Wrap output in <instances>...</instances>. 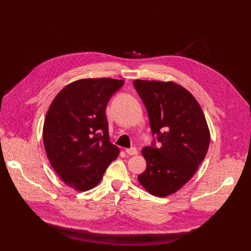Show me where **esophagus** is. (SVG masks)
<instances>
[{
    "label": "esophagus",
    "instance_id": "34e87169",
    "mask_svg": "<svg viewBox=\"0 0 251 251\" xmlns=\"http://www.w3.org/2000/svg\"><path fill=\"white\" fill-rule=\"evenodd\" d=\"M125 152L128 154V155H136V154H138V151L136 148H130V149H126Z\"/></svg>",
    "mask_w": 251,
    "mask_h": 251
}]
</instances>
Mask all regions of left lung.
I'll list each match as a JSON object with an SVG mask.
<instances>
[{
  "label": "left lung",
  "instance_id": "obj_1",
  "mask_svg": "<svg viewBox=\"0 0 251 251\" xmlns=\"http://www.w3.org/2000/svg\"><path fill=\"white\" fill-rule=\"evenodd\" d=\"M134 86L148 111L152 134L162 147H146L147 168L138 176L154 196L180 190L204 161L210 132L201 105L189 90L174 82L135 79Z\"/></svg>",
  "mask_w": 251,
  "mask_h": 251
}]
</instances>
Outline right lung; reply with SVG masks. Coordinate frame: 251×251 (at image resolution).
Masks as SVG:
<instances>
[{"label":"right lung","mask_w":251,"mask_h":251,"mask_svg":"<svg viewBox=\"0 0 251 251\" xmlns=\"http://www.w3.org/2000/svg\"><path fill=\"white\" fill-rule=\"evenodd\" d=\"M124 81L82 78L52 100L43 126L47 158L60 179L78 192L97 185L120 150L109 139L105 108Z\"/></svg>","instance_id":"add662e5"}]
</instances>
